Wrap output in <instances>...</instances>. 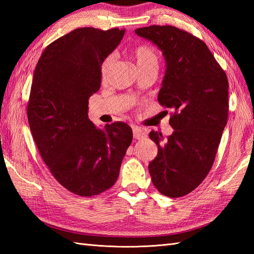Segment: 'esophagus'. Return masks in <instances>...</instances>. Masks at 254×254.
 Returning a JSON list of instances; mask_svg holds the SVG:
<instances>
[{
  "mask_svg": "<svg viewBox=\"0 0 254 254\" xmlns=\"http://www.w3.org/2000/svg\"><path fill=\"white\" fill-rule=\"evenodd\" d=\"M146 136V134L141 128H138L136 127H133V137L135 139H142Z\"/></svg>",
  "mask_w": 254,
  "mask_h": 254,
  "instance_id": "esophagus-1",
  "label": "esophagus"
}]
</instances>
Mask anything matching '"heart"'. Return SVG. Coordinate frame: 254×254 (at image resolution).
<instances>
[{"mask_svg": "<svg viewBox=\"0 0 254 254\" xmlns=\"http://www.w3.org/2000/svg\"><path fill=\"white\" fill-rule=\"evenodd\" d=\"M132 58L138 71H143L149 67H157L158 68V56L157 52L155 51L154 48L145 45H139L135 47L132 51ZM113 62V57H107L104 62L101 63L100 66V76L101 79L105 80L108 76V73L110 71V67Z\"/></svg>", "mask_w": 254, "mask_h": 254, "instance_id": "1", "label": "heart"}]
</instances>
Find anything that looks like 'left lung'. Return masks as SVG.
<instances>
[{"mask_svg":"<svg viewBox=\"0 0 254 254\" xmlns=\"http://www.w3.org/2000/svg\"><path fill=\"white\" fill-rule=\"evenodd\" d=\"M135 32L164 53L167 68L158 102L172 110L174 133H149L158 154L148 170L161 194L180 197L201 185L214 164L228 119L227 75L205 42L190 32L170 25Z\"/></svg>","mask_w":254,"mask_h":254,"instance_id":"obj_1","label":"left lung"}]
</instances>
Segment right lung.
I'll return each instance as SVG.
<instances>
[{"label": "right lung", "instance_id": "right-lung-1", "mask_svg": "<svg viewBox=\"0 0 254 254\" xmlns=\"http://www.w3.org/2000/svg\"><path fill=\"white\" fill-rule=\"evenodd\" d=\"M126 29L82 27L48 46L32 79L27 118L41 158L61 186L93 196L115 185L133 139L124 122L96 128L88 99L100 88V66Z\"/></svg>", "mask_w": 254, "mask_h": 254}]
</instances>
